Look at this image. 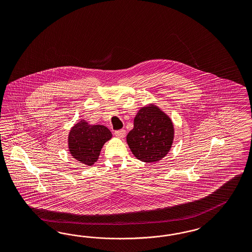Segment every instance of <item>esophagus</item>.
<instances>
[{
    "label": "esophagus",
    "instance_id": "esophagus-1",
    "mask_svg": "<svg viewBox=\"0 0 252 252\" xmlns=\"http://www.w3.org/2000/svg\"><path fill=\"white\" fill-rule=\"evenodd\" d=\"M115 136L116 137H120V138H122V137H125L126 136V130L125 129H120V130H116L115 131Z\"/></svg>",
    "mask_w": 252,
    "mask_h": 252
}]
</instances>
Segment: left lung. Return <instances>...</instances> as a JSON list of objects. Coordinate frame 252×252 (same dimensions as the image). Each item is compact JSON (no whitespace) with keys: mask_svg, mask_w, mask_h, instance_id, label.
Returning <instances> with one entry per match:
<instances>
[{"mask_svg":"<svg viewBox=\"0 0 252 252\" xmlns=\"http://www.w3.org/2000/svg\"><path fill=\"white\" fill-rule=\"evenodd\" d=\"M173 138L174 126L170 118L159 108L150 105L138 111L126 141L138 160L153 162L167 154Z\"/></svg>","mask_w":252,"mask_h":252,"instance_id":"obj_1","label":"left lung"}]
</instances>
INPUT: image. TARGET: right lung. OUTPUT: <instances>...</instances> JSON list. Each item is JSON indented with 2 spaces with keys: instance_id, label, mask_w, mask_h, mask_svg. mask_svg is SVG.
I'll use <instances>...</instances> for the list:
<instances>
[{
  "instance_id": "add662e5",
  "label": "right lung",
  "mask_w": 252,
  "mask_h": 252,
  "mask_svg": "<svg viewBox=\"0 0 252 252\" xmlns=\"http://www.w3.org/2000/svg\"><path fill=\"white\" fill-rule=\"evenodd\" d=\"M112 137L106 126H91L82 120L69 133V151L72 156L87 165H92L99 158L103 144Z\"/></svg>"
}]
</instances>
